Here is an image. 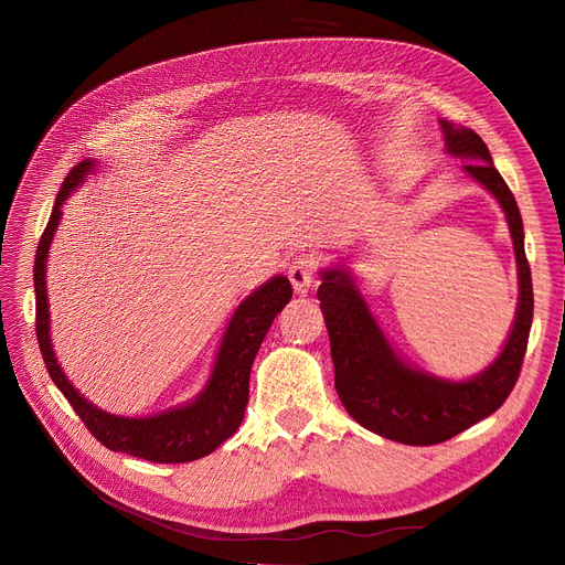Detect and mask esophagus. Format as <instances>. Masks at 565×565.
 I'll list each match as a JSON object with an SVG mask.
<instances>
[{
    "mask_svg": "<svg viewBox=\"0 0 565 565\" xmlns=\"http://www.w3.org/2000/svg\"><path fill=\"white\" fill-rule=\"evenodd\" d=\"M316 270H318V259L313 254H299L295 256L292 262H289V282L297 289V292H306V289L311 287L313 278H316Z\"/></svg>",
    "mask_w": 565,
    "mask_h": 565,
    "instance_id": "esophagus-1",
    "label": "esophagus"
}]
</instances>
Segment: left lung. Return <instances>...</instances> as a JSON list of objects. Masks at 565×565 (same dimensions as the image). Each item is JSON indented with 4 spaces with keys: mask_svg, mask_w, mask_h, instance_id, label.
<instances>
[{
    "mask_svg": "<svg viewBox=\"0 0 565 565\" xmlns=\"http://www.w3.org/2000/svg\"><path fill=\"white\" fill-rule=\"evenodd\" d=\"M440 125L452 156L473 160L465 169L498 198L514 237L521 299L514 330L498 361L469 382H448L417 372L393 353L347 270H324L318 287L341 403L365 429L405 446H436L492 415L516 386L533 324V278L523 249L519 204L494 169L481 136L467 127L455 129L446 119Z\"/></svg>",
    "mask_w": 565,
    "mask_h": 565,
    "instance_id": "8db88e82",
    "label": "left lung"
}]
</instances>
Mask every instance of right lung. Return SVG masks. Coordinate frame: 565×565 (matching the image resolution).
<instances>
[{
  "instance_id": "add662e5",
  "label": "right lung",
  "mask_w": 565,
  "mask_h": 565,
  "mask_svg": "<svg viewBox=\"0 0 565 565\" xmlns=\"http://www.w3.org/2000/svg\"><path fill=\"white\" fill-rule=\"evenodd\" d=\"M92 164V160H84L75 164L71 174L65 177L35 256V330L49 377L63 391V396L73 405L92 436L100 440V446H106L108 450L160 461V465H179V461L200 459L214 452L241 426L249 401V372L256 351H259L270 322L285 309V303L292 299V285H289L285 276H278L262 285L254 295H249L237 306L235 316L228 322L224 341H221L210 384L191 405L143 419L115 417L94 407L65 380V374L56 363V355L51 351L49 301L44 287V264L51 237H54L61 221V204L71 195V191H75V185L84 181Z\"/></svg>"
}]
</instances>
